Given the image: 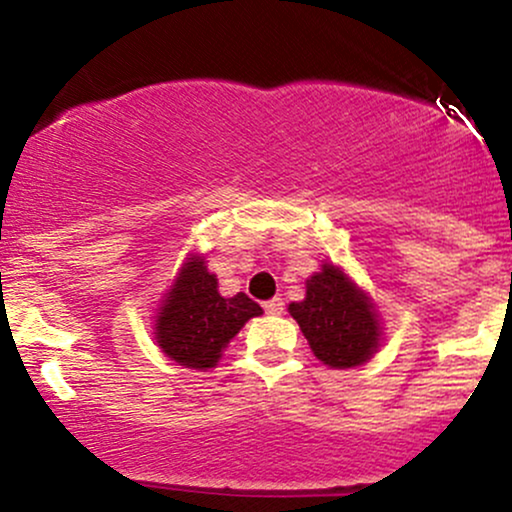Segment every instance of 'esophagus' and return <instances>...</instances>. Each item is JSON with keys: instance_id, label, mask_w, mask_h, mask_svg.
I'll return each instance as SVG.
<instances>
[{"instance_id": "obj_1", "label": "esophagus", "mask_w": 512, "mask_h": 512, "mask_svg": "<svg viewBox=\"0 0 512 512\" xmlns=\"http://www.w3.org/2000/svg\"><path fill=\"white\" fill-rule=\"evenodd\" d=\"M264 313H267V315H281V313H284V301H281V298H272V301L264 303Z\"/></svg>"}]
</instances>
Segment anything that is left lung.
Masks as SVG:
<instances>
[{"instance_id":"obj_1","label":"left lung","mask_w":512,"mask_h":512,"mask_svg":"<svg viewBox=\"0 0 512 512\" xmlns=\"http://www.w3.org/2000/svg\"><path fill=\"white\" fill-rule=\"evenodd\" d=\"M289 313L325 366L346 370L373 358L383 346L378 305L332 262L305 281V298L289 303Z\"/></svg>"}]
</instances>
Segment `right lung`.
Here are the masks:
<instances>
[{"instance_id":"1","label":"right lung","mask_w":512,"mask_h":512,"mask_svg":"<svg viewBox=\"0 0 512 512\" xmlns=\"http://www.w3.org/2000/svg\"><path fill=\"white\" fill-rule=\"evenodd\" d=\"M262 308L245 293L223 298L219 279L190 252L154 315L156 344L170 361L192 370L216 368L228 342Z\"/></svg>"}]
</instances>
